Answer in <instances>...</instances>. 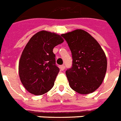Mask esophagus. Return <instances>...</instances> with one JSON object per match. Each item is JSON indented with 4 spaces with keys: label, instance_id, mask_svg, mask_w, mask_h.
Segmentation results:
<instances>
[{
    "label": "esophagus",
    "instance_id": "obj_1",
    "mask_svg": "<svg viewBox=\"0 0 121 121\" xmlns=\"http://www.w3.org/2000/svg\"><path fill=\"white\" fill-rule=\"evenodd\" d=\"M60 70H61V71H63V70H65V66L64 65H61V66H60Z\"/></svg>",
    "mask_w": 121,
    "mask_h": 121
}]
</instances>
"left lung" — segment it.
<instances>
[{"instance_id":"obj_1","label":"left lung","mask_w":121,"mask_h":121,"mask_svg":"<svg viewBox=\"0 0 121 121\" xmlns=\"http://www.w3.org/2000/svg\"><path fill=\"white\" fill-rule=\"evenodd\" d=\"M61 36L72 52V67L66 71L70 87L80 94L94 92L102 84L107 71L104 51L99 43L82 29Z\"/></svg>"}]
</instances>
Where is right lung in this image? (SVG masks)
<instances>
[{
    "label": "right lung",
    "instance_id": "obj_1",
    "mask_svg": "<svg viewBox=\"0 0 121 121\" xmlns=\"http://www.w3.org/2000/svg\"><path fill=\"white\" fill-rule=\"evenodd\" d=\"M63 41L61 36L46 31L37 33L28 41L20 58L19 74L31 94L41 95L53 86L60 69L53 49Z\"/></svg>",
    "mask_w": 121,
    "mask_h": 121
}]
</instances>
